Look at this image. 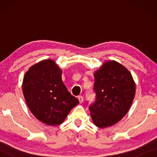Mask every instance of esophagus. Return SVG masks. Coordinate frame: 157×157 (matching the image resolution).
I'll return each instance as SVG.
<instances>
[{
  "label": "esophagus",
  "mask_w": 157,
  "mask_h": 157,
  "mask_svg": "<svg viewBox=\"0 0 157 157\" xmlns=\"http://www.w3.org/2000/svg\"><path fill=\"white\" fill-rule=\"evenodd\" d=\"M78 100H79V101H80V103H82V102H83V97H82V96H78Z\"/></svg>",
  "instance_id": "obj_1"
}]
</instances>
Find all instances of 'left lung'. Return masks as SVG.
Wrapping results in <instances>:
<instances>
[{"instance_id": "8db88e82", "label": "left lung", "mask_w": 157, "mask_h": 157, "mask_svg": "<svg viewBox=\"0 0 157 157\" xmlns=\"http://www.w3.org/2000/svg\"><path fill=\"white\" fill-rule=\"evenodd\" d=\"M95 100L89 105L95 125L111 126L127 113L134 98L136 86L127 68L109 61L94 73ZM88 104V102H87Z\"/></svg>"}]
</instances>
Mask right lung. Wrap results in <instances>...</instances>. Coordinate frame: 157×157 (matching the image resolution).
<instances>
[{"mask_svg":"<svg viewBox=\"0 0 157 157\" xmlns=\"http://www.w3.org/2000/svg\"><path fill=\"white\" fill-rule=\"evenodd\" d=\"M62 71L52 60H43L27 71L23 92L30 111L48 125H60L79 103L62 81Z\"/></svg>","mask_w":157,"mask_h":157,"instance_id":"add662e5","label":"right lung"}]
</instances>
